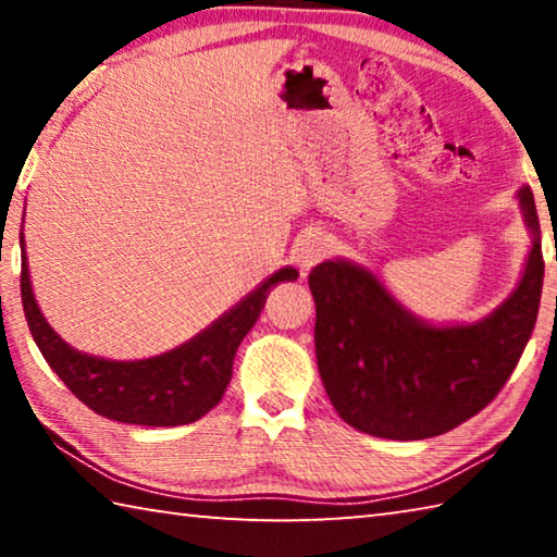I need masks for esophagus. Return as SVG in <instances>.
I'll return each mask as SVG.
<instances>
[{"label":"esophagus","instance_id":"obj_1","mask_svg":"<svg viewBox=\"0 0 557 557\" xmlns=\"http://www.w3.org/2000/svg\"><path fill=\"white\" fill-rule=\"evenodd\" d=\"M329 252V238L326 235H309V238L299 245L297 260L299 265L309 270L312 265H317L319 260H324V256Z\"/></svg>","mask_w":557,"mask_h":557}]
</instances>
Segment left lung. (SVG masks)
Returning <instances> with one entry per match:
<instances>
[{
    "label": "left lung",
    "instance_id": "1",
    "mask_svg": "<svg viewBox=\"0 0 557 557\" xmlns=\"http://www.w3.org/2000/svg\"><path fill=\"white\" fill-rule=\"evenodd\" d=\"M518 201L533 231L531 256L513 295L479 324H422L351 262L309 272L317 366L348 425L383 440L437 437L482 412L511 379L539 319L545 272L531 188Z\"/></svg>",
    "mask_w": 557,
    "mask_h": 557
}]
</instances>
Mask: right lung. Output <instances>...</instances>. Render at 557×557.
<instances>
[{
    "label": "right lung",
    "mask_w": 557,
    "mask_h": 557,
    "mask_svg": "<svg viewBox=\"0 0 557 557\" xmlns=\"http://www.w3.org/2000/svg\"><path fill=\"white\" fill-rule=\"evenodd\" d=\"M285 280H297V270L282 268L203 334L147 361H106L65 344L39 312L26 256H22V305L46 363L92 412L127 425L174 428L203 418L221 403L233 375L235 351L256 326L270 289Z\"/></svg>",
    "instance_id": "obj_1"
}]
</instances>
